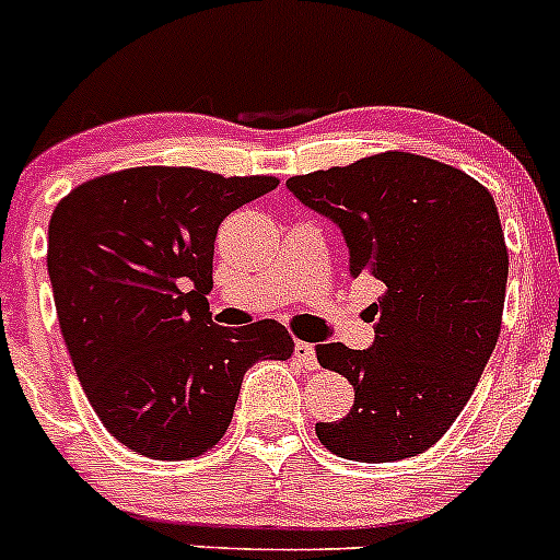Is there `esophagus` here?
<instances>
[{
	"instance_id": "34e87169",
	"label": "esophagus",
	"mask_w": 560,
	"mask_h": 560,
	"mask_svg": "<svg viewBox=\"0 0 560 560\" xmlns=\"http://www.w3.org/2000/svg\"><path fill=\"white\" fill-rule=\"evenodd\" d=\"M295 361L306 369H317V350L312 341H295Z\"/></svg>"
}]
</instances>
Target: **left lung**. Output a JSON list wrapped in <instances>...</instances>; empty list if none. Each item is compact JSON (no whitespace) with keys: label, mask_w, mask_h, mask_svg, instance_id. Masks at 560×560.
Listing matches in <instances>:
<instances>
[{"label":"left lung","mask_w":560,"mask_h":560,"mask_svg":"<svg viewBox=\"0 0 560 560\" xmlns=\"http://www.w3.org/2000/svg\"><path fill=\"white\" fill-rule=\"evenodd\" d=\"M287 188L339 226L352 279L383 284L366 308L369 350L317 347L319 366L355 390L341 421H319V443L355 463L424 454L468 405L501 334L509 254L495 199L412 153L298 175Z\"/></svg>","instance_id":"left-lung-1"}]
</instances>
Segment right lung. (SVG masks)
Listing matches in <instances>:
<instances>
[{
	"label": "right lung",
	"mask_w": 560,
	"mask_h": 560,
	"mask_svg": "<svg viewBox=\"0 0 560 560\" xmlns=\"http://www.w3.org/2000/svg\"><path fill=\"white\" fill-rule=\"evenodd\" d=\"M279 186L191 166H136L81 183L48 224L59 328L92 410L150 459H191L224 438L243 374L287 361L276 319L213 323L219 224Z\"/></svg>",
	"instance_id": "obj_1"
}]
</instances>
